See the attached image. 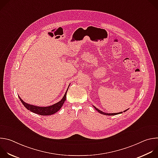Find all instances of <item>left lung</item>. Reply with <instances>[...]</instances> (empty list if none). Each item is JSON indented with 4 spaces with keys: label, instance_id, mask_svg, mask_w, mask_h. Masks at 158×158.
<instances>
[{
    "label": "left lung",
    "instance_id": "left-lung-1",
    "mask_svg": "<svg viewBox=\"0 0 158 158\" xmlns=\"http://www.w3.org/2000/svg\"><path fill=\"white\" fill-rule=\"evenodd\" d=\"M94 109L96 110H98L99 113H101V114H104V115H107V116H114V115H117V114H121V113H123V112H118V113H106V112H102V111H101V110H100L99 109H98L97 107H96L95 106H94ZM126 110H127V109H126V110H125L124 112H126Z\"/></svg>",
    "mask_w": 158,
    "mask_h": 158
}]
</instances>
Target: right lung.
<instances>
[{"label":"right lung","instance_id":"right-lung-1","mask_svg":"<svg viewBox=\"0 0 158 158\" xmlns=\"http://www.w3.org/2000/svg\"><path fill=\"white\" fill-rule=\"evenodd\" d=\"M67 90L66 93H65L64 97L59 102H58L52 106H48V107H39V106H33L31 104H29L25 102L24 101H22L19 96V98L20 101L22 102V104H23L26 107V108L28 110H31V112H34V113H35V114H37L41 115V116H49V115H52V114L56 113V112L59 110L62 107L63 104L64 103V102L66 99V94L67 92Z\"/></svg>","mask_w":158,"mask_h":158}]
</instances>
